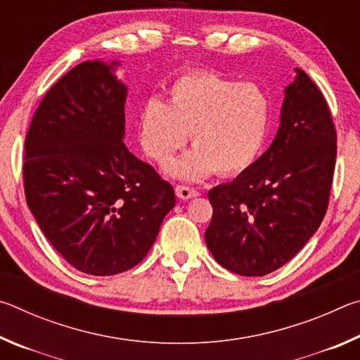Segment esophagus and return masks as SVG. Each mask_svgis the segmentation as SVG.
<instances>
[{"instance_id": "esophagus-1", "label": "esophagus", "mask_w": 360, "mask_h": 360, "mask_svg": "<svg viewBox=\"0 0 360 360\" xmlns=\"http://www.w3.org/2000/svg\"><path fill=\"white\" fill-rule=\"evenodd\" d=\"M174 192H176V195H178V198H181V200H188V198L198 197V195H200L197 188H192L188 186H181V184L174 187Z\"/></svg>"}]
</instances>
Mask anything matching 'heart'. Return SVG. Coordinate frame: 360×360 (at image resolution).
<instances>
[{"label":"heart","instance_id":"obj_1","mask_svg":"<svg viewBox=\"0 0 360 360\" xmlns=\"http://www.w3.org/2000/svg\"><path fill=\"white\" fill-rule=\"evenodd\" d=\"M268 125L270 98L259 84L214 71H188L169 85L165 103H146L139 114V141L152 160L165 163L191 131L195 149L169 163V174L195 181L217 169L222 176H236L259 157Z\"/></svg>","mask_w":360,"mask_h":360}]
</instances>
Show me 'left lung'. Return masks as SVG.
I'll use <instances>...</instances> for the list:
<instances>
[{
	"label": "left lung",
	"mask_w": 360,
	"mask_h": 360,
	"mask_svg": "<svg viewBox=\"0 0 360 360\" xmlns=\"http://www.w3.org/2000/svg\"><path fill=\"white\" fill-rule=\"evenodd\" d=\"M284 94L270 149L235 181L208 192L206 245L217 264L241 276H265L288 264L328 206L337 130L327 101L302 70Z\"/></svg>",
	"instance_id": "1"
}]
</instances>
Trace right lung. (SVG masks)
<instances>
[{"label": "right lung", "instance_id": "obj_1", "mask_svg": "<svg viewBox=\"0 0 360 360\" xmlns=\"http://www.w3.org/2000/svg\"><path fill=\"white\" fill-rule=\"evenodd\" d=\"M112 62H82L47 90L25 138L30 211L79 271L139 264L176 203L174 188L124 144L127 87Z\"/></svg>", "mask_w": 360, "mask_h": 360}]
</instances>
